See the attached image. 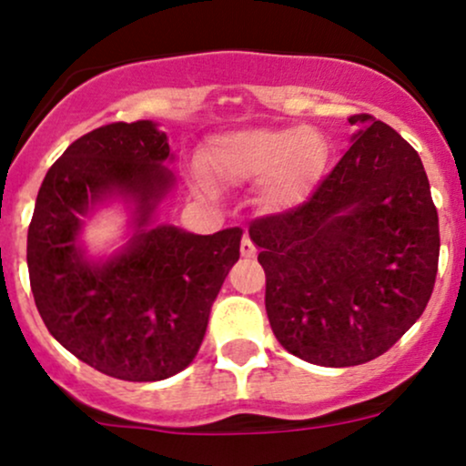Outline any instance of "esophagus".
I'll use <instances>...</instances> for the list:
<instances>
[{
	"label": "esophagus",
	"mask_w": 466,
	"mask_h": 466,
	"mask_svg": "<svg viewBox=\"0 0 466 466\" xmlns=\"http://www.w3.org/2000/svg\"><path fill=\"white\" fill-rule=\"evenodd\" d=\"M240 254L245 256V258H254L256 256V245L251 243V238L245 234L243 240H240Z\"/></svg>",
	"instance_id": "34e87169"
}]
</instances>
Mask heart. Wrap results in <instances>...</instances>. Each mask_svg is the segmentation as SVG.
<instances>
[{"instance_id":"heart-1","label":"heart","mask_w":466,"mask_h":466,"mask_svg":"<svg viewBox=\"0 0 466 466\" xmlns=\"http://www.w3.org/2000/svg\"><path fill=\"white\" fill-rule=\"evenodd\" d=\"M326 144L304 127L238 129L210 137L199 166L215 184H256L271 210H293L311 197L324 173ZM210 192V184H201Z\"/></svg>"}]
</instances>
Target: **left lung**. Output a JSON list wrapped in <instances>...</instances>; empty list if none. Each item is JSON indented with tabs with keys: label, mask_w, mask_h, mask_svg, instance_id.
<instances>
[{
	"label": "left lung",
	"mask_w": 466,
	"mask_h": 466,
	"mask_svg": "<svg viewBox=\"0 0 466 466\" xmlns=\"http://www.w3.org/2000/svg\"><path fill=\"white\" fill-rule=\"evenodd\" d=\"M313 197L249 226L282 349L326 368L383 355L420 318L438 271V212L419 153L360 114Z\"/></svg>",
	"instance_id": "8db88e82"
}]
</instances>
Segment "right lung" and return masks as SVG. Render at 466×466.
Segmentation results:
<instances>
[{"mask_svg":"<svg viewBox=\"0 0 466 466\" xmlns=\"http://www.w3.org/2000/svg\"><path fill=\"white\" fill-rule=\"evenodd\" d=\"M173 159L153 120L89 131L47 170L28 228L30 287L47 330L122 381H162L190 366L240 256V228L201 237L155 223L175 188ZM111 200L127 206L132 234L116 255L94 259L79 237Z\"/></svg>","mask_w":466,"mask_h":466,"instance_id":"right-lung-1","label":"right lung"}]
</instances>
